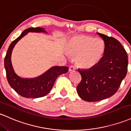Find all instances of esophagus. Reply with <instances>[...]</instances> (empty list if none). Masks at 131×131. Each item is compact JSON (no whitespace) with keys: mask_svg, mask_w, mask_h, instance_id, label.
Masks as SVG:
<instances>
[{"mask_svg":"<svg viewBox=\"0 0 131 131\" xmlns=\"http://www.w3.org/2000/svg\"><path fill=\"white\" fill-rule=\"evenodd\" d=\"M76 70L75 66H74V65H71L70 67H69V71H74V70Z\"/></svg>","mask_w":131,"mask_h":131,"instance_id":"34e87169","label":"esophagus"}]
</instances>
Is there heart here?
Wrapping results in <instances>:
<instances>
[{"label": "heart", "mask_w": 131, "mask_h": 131, "mask_svg": "<svg viewBox=\"0 0 131 131\" xmlns=\"http://www.w3.org/2000/svg\"><path fill=\"white\" fill-rule=\"evenodd\" d=\"M70 53L77 57L78 64L83 68H91L101 60L105 51L103 40L86 35L74 37L68 43Z\"/></svg>", "instance_id": "heart-1"}]
</instances>
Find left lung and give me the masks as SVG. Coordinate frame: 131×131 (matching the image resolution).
Returning <instances> with one entry per match:
<instances>
[{
  "instance_id": "left-lung-1",
  "label": "left lung",
  "mask_w": 131,
  "mask_h": 131,
  "mask_svg": "<svg viewBox=\"0 0 131 131\" xmlns=\"http://www.w3.org/2000/svg\"><path fill=\"white\" fill-rule=\"evenodd\" d=\"M97 34L104 41V56L95 67L78 70L81 81L77 86V93L88 102L105 100L114 94L127 72V54L123 45L113 37Z\"/></svg>"
}]
</instances>
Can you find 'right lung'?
<instances>
[{
  "instance_id": "1",
  "label": "right lung",
  "mask_w": 131,
  "mask_h": 131,
  "mask_svg": "<svg viewBox=\"0 0 131 131\" xmlns=\"http://www.w3.org/2000/svg\"><path fill=\"white\" fill-rule=\"evenodd\" d=\"M28 32L47 33L43 28H27L21 35L11 43L7 50L4 59V67L6 71L7 81L10 86L18 94L28 98H37L47 95L51 91L57 77L60 74L68 72L67 67H53L47 72L35 78H22L15 73L11 62V54L14 46Z\"/></svg>"
}]
</instances>
